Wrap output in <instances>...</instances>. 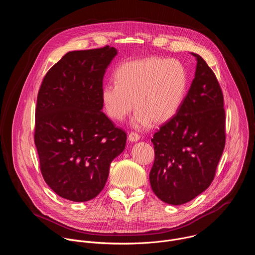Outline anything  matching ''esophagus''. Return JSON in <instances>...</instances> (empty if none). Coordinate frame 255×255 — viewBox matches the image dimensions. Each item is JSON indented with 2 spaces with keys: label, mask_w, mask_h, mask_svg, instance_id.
Here are the masks:
<instances>
[{
  "label": "esophagus",
  "mask_w": 255,
  "mask_h": 255,
  "mask_svg": "<svg viewBox=\"0 0 255 255\" xmlns=\"http://www.w3.org/2000/svg\"><path fill=\"white\" fill-rule=\"evenodd\" d=\"M140 139V136L137 134V133H134V132H131L129 135H128V140L130 142H136Z\"/></svg>",
  "instance_id": "esophagus-1"
}]
</instances>
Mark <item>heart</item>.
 Returning a JSON list of instances; mask_svg holds the SVG:
<instances>
[{"label":"heart","mask_w":255,"mask_h":255,"mask_svg":"<svg viewBox=\"0 0 255 255\" xmlns=\"http://www.w3.org/2000/svg\"><path fill=\"white\" fill-rule=\"evenodd\" d=\"M116 84L101 92L108 116L122 121L136 109L132 124L144 128L163 124L178 111L187 90L185 67L175 59L148 57L122 63L115 72Z\"/></svg>","instance_id":"obj_1"}]
</instances>
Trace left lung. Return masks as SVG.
<instances>
[{
	"label": "left lung",
	"mask_w": 255,
	"mask_h": 255,
	"mask_svg": "<svg viewBox=\"0 0 255 255\" xmlns=\"http://www.w3.org/2000/svg\"><path fill=\"white\" fill-rule=\"evenodd\" d=\"M195 79L176 114L153 135L155 159L149 173L153 193L183 205L206 191L225 147L223 94L213 70L196 53Z\"/></svg>",
	"instance_id": "obj_1"
}]
</instances>
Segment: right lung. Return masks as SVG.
Here are the masks:
<instances>
[{
	"instance_id": "obj_1",
	"label": "right lung",
	"mask_w": 255,
	"mask_h": 255,
	"mask_svg": "<svg viewBox=\"0 0 255 255\" xmlns=\"http://www.w3.org/2000/svg\"><path fill=\"white\" fill-rule=\"evenodd\" d=\"M117 49L69 51L46 74L37 97L34 141L45 183L59 197L87 202L104 189L126 133L103 112L105 71Z\"/></svg>"
}]
</instances>
